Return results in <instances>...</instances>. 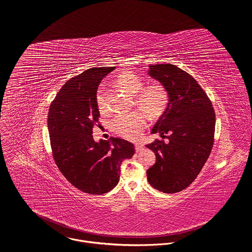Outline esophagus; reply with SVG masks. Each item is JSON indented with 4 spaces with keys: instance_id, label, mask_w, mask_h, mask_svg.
Listing matches in <instances>:
<instances>
[{
    "instance_id": "obj_1",
    "label": "esophagus",
    "mask_w": 252,
    "mask_h": 252,
    "mask_svg": "<svg viewBox=\"0 0 252 252\" xmlns=\"http://www.w3.org/2000/svg\"><path fill=\"white\" fill-rule=\"evenodd\" d=\"M143 148H145V146H143L142 143H140V142H136L135 143V150H136V152H140Z\"/></svg>"
}]
</instances>
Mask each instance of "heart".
I'll list each match as a JSON object with an SVG mask.
<instances>
[{
  "instance_id": "obj_1",
  "label": "heart",
  "mask_w": 252,
  "mask_h": 252,
  "mask_svg": "<svg viewBox=\"0 0 252 252\" xmlns=\"http://www.w3.org/2000/svg\"><path fill=\"white\" fill-rule=\"evenodd\" d=\"M121 89L134 95V102L151 119H158L165 112L169 102V94L161 84H153L145 87L143 81L133 71L125 70L117 78ZM96 103L100 111L105 110L104 89L100 86L96 92ZM147 124V118L141 112L117 116L112 121V129L119 135L134 140L137 139Z\"/></svg>"
}]
</instances>
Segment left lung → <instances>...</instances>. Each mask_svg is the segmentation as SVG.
Instances as JSON below:
<instances>
[{"mask_svg":"<svg viewBox=\"0 0 252 252\" xmlns=\"http://www.w3.org/2000/svg\"><path fill=\"white\" fill-rule=\"evenodd\" d=\"M150 77L169 94V102L152 133L167 142L155 140L146 146L157 157L147 170L149 184L164 193L187 189L206 162L212 146L215 114L211 101L198 83L184 69L170 63L150 65Z\"/></svg>","mask_w":252,"mask_h":252,"instance_id":"1","label":"left lung"}]
</instances>
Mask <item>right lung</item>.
<instances>
[{"instance_id": "obj_1", "label": "right lung", "mask_w": 252, "mask_h": 252, "mask_svg": "<svg viewBox=\"0 0 252 252\" xmlns=\"http://www.w3.org/2000/svg\"><path fill=\"white\" fill-rule=\"evenodd\" d=\"M116 67H93L67 81L50 105L48 128L53 157L67 181L91 194L111 191L120 181L121 165L134 155L133 143L111 137L94 141L98 124L96 91Z\"/></svg>"}]
</instances>
